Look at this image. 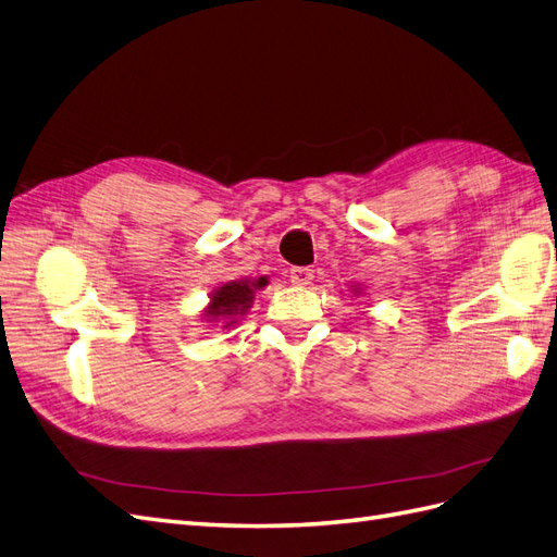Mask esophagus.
<instances>
[{
  "instance_id": "obj_1",
  "label": "esophagus",
  "mask_w": 557,
  "mask_h": 557,
  "mask_svg": "<svg viewBox=\"0 0 557 557\" xmlns=\"http://www.w3.org/2000/svg\"><path fill=\"white\" fill-rule=\"evenodd\" d=\"M311 281H313V269H309V267H293L290 269V283L293 285L305 288V285H309Z\"/></svg>"
}]
</instances>
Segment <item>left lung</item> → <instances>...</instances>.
<instances>
[{
    "label": "left lung",
    "mask_w": 557,
    "mask_h": 557,
    "mask_svg": "<svg viewBox=\"0 0 557 557\" xmlns=\"http://www.w3.org/2000/svg\"><path fill=\"white\" fill-rule=\"evenodd\" d=\"M356 293H358V290H356Z\"/></svg>",
    "instance_id": "8db88e82"
}]
</instances>
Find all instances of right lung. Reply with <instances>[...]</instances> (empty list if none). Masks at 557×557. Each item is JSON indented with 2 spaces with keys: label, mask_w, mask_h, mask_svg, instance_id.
<instances>
[{
  "label": "right lung",
  "mask_w": 557,
  "mask_h": 557,
  "mask_svg": "<svg viewBox=\"0 0 557 557\" xmlns=\"http://www.w3.org/2000/svg\"><path fill=\"white\" fill-rule=\"evenodd\" d=\"M267 285V276L260 278H242L223 283L221 288L211 293L209 307L205 309L207 323H225L223 327H230L237 323V318L244 315L252 299H256V290H262Z\"/></svg>",
  "instance_id": "1"
}]
</instances>
